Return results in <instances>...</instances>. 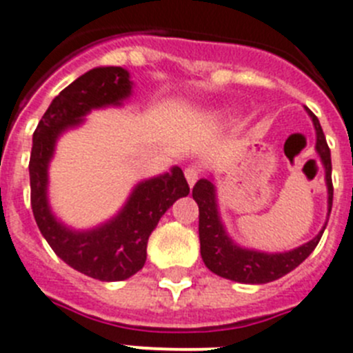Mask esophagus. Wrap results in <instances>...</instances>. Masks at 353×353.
<instances>
[{"label": "esophagus", "instance_id": "esophagus-1", "mask_svg": "<svg viewBox=\"0 0 353 353\" xmlns=\"http://www.w3.org/2000/svg\"><path fill=\"white\" fill-rule=\"evenodd\" d=\"M199 171L201 170H199L198 166H189V168H185V171H183V174H185V179H187V183H189L191 187L198 182Z\"/></svg>", "mask_w": 353, "mask_h": 353}]
</instances>
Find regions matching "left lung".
I'll list each match as a JSON object with an SVG mask.
<instances>
[{
	"label": "left lung",
	"instance_id": "left-lung-1",
	"mask_svg": "<svg viewBox=\"0 0 353 353\" xmlns=\"http://www.w3.org/2000/svg\"><path fill=\"white\" fill-rule=\"evenodd\" d=\"M307 109V108H305ZM314 130H316V152L322 159L325 168V182L329 191V214L332 208V164H330V150L323 136L322 125L318 118L307 109ZM192 198L199 208V245H201V258L205 265L214 274L226 279H232L244 285H263V283L276 281L279 277L292 272L295 267L310 256L318 245L323 235L318 233L307 244L286 252H261L254 249H244L236 245L224 230L221 223L219 210H217V198H215V187L210 180L201 179L192 187ZM327 226V224H325Z\"/></svg>",
	"mask_w": 353,
	"mask_h": 353
}]
</instances>
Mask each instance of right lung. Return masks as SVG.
Instances as JSON below:
<instances>
[{
    "mask_svg": "<svg viewBox=\"0 0 353 353\" xmlns=\"http://www.w3.org/2000/svg\"><path fill=\"white\" fill-rule=\"evenodd\" d=\"M130 90L132 81L125 68H92L54 97L33 132L30 185L37 226L65 263L99 281H123L141 270L150 233L176 199L189 194L182 170L174 166L170 173L139 182L118 215L88 232L70 230L52 215L48 203V166L56 139L83 123V117L92 109L120 105Z\"/></svg>",
    "mask_w": 353,
    "mask_h": 353,
    "instance_id": "add662e5",
    "label": "right lung"
}]
</instances>
